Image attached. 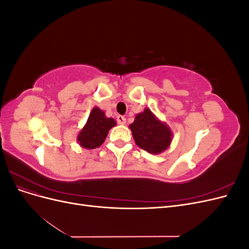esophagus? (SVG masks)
Instances as JSON below:
<instances>
[{
  "mask_svg": "<svg viewBox=\"0 0 249 249\" xmlns=\"http://www.w3.org/2000/svg\"><path fill=\"white\" fill-rule=\"evenodd\" d=\"M117 123L119 124H125V118L124 116H122V115H118L117 116Z\"/></svg>",
  "mask_w": 249,
  "mask_h": 249,
  "instance_id": "esophagus-1",
  "label": "esophagus"
}]
</instances>
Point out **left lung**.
I'll return each mask as SVG.
<instances>
[{
	"instance_id": "obj_1",
	"label": "left lung",
	"mask_w": 249,
	"mask_h": 249,
	"mask_svg": "<svg viewBox=\"0 0 249 249\" xmlns=\"http://www.w3.org/2000/svg\"><path fill=\"white\" fill-rule=\"evenodd\" d=\"M129 127L136 144L149 154L159 155L171 144L173 134L170 126L148 108L138 113Z\"/></svg>"
}]
</instances>
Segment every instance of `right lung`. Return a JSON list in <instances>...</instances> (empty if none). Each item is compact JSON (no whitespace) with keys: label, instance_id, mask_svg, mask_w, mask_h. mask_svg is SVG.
<instances>
[{"label":"right lung","instance_id":"add662e5","mask_svg":"<svg viewBox=\"0 0 249 249\" xmlns=\"http://www.w3.org/2000/svg\"><path fill=\"white\" fill-rule=\"evenodd\" d=\"M115 125V119L107 117L103 110L94 107L90 112L85 125L79 132L77 142L83 148L94 149L103 144L109 131Z\"/></svg>","mask_w":249,"mask_h":249}]
</instances>
